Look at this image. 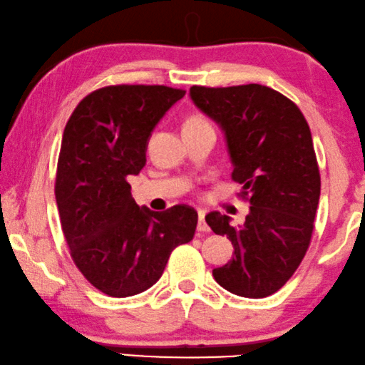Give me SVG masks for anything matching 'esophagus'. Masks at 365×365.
<instances>
[{
    "label": "esophagus",
    "mask_w": 365,
    "mask_h": 365,
    "mask_svg": "<svg viewBox=\"0 0 365 365\" xmlns=\"http://www.w3.org/2000/svg\"><path fill=\"white\" fill-rule=\"evenodd\" d=\"M197 230L198 232H210V227L207 225V222H205V215L200 212L198 213V225H197Z\"/></svg>",
    "instance_id": "obj_1"
}]
</instances>
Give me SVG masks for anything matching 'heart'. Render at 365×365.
Returning <instances> with one entry per match:
<instances>
[{
	"label": "heart",
	"instance_id": "heart-1",
	"mask_svg": "<svg viewBox=\"0 0 365 365\" xmlns=\"http://www.w3.org/2000/svg\"><path fill=\"white\" fill-rule=\"evenodd\" d=\"M202 124H210V122L205 119L203 115H200V114L190 115L188 119H187V122H185V125H202Z\"/></svg>",
	"mask_w": 365,
	"mask_h": 365
}]
</instances>
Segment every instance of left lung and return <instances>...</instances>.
<instances>
[{
  "label": "left lung",
  "mask_w": 365,
  "mask_h": 365,
  "mask_svg": "<svg viewBox=\"0 0 365 365\" xmlns=\"http://www.w3.org/2000/svg\"><path fill=\"white\" fill-rule=\"evenodd\" d=\"M190 96L225 130L232 180L251 205L243 227L220 212L205 218L235 248L213 278L233 294L271 296L294 274L314 230L321 175L309 125L294 102L261 84L193 86Z\"/></svg>",
  "instance_id": "8db88e82"
}]
</instances>
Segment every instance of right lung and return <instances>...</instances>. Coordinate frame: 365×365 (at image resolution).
Segmentation results:
<instances>
[{"mask_svg": "<svg viewBox=\"0 0 365 365\" xmlns=\"http://www.w3.org/2000/svg\"><path fill=\"white\" fill-rule=\"evenodd\" d=\"M183 96L167 86H106L87 94L66 124L54 183L61 228L74 264L107 296L148 289L172 251L195 235L192 207L138 208L127 182L145 165L153 127Z\"/></svg>", "mask_w": 365, "mask_h": 365, "instance_id": "right-lung-1", "label": "right lung"}]
</instances>
